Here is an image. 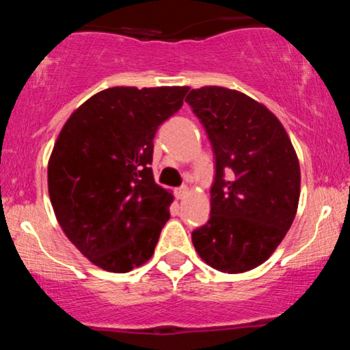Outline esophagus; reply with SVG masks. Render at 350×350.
I'll return each instance as SVG.
<instances>
[{
  "instance_id": "esophagus-1",
  "label": "esophagus",
  "mask_w": 350,
  "mask_h": 350,
  "mask_svg": "<svg viewBox=\"0 0 350 350\" xmlns=\"http://www.w3.org/2000/svg\"><path fill=\"white\" fill-rule=\"evenodd\" d=\"M189 193V189H187L186 186H183V187H178V189H174V196H176V199H184L186 198V194Z\"/></svg>"
}]
</instances>
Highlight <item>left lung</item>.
<instances>
[{
  "label": "left lung",
  "instance_id": "obj_1",
  "mask_svg": "<svg viewBox=\"0 0 350 350\" xmlns=\"http://www.w3.org/2000/svg\"><path fill=\"white\" fill-rule=\"evenodd\" d=\"M186 103L216 156L211 217L193 232V244L217 271H251L278 249L297 213L301 167L294 146L266 106L236 90L199 88Z\"/></svg>",
  "mask_w": 350,
  "mask_h": 350
}]
</instances>
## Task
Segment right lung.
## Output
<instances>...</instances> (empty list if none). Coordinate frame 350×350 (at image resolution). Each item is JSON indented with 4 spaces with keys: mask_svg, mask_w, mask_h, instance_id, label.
<instances>
[{
    "mask_svg": "<svg viewBox=\"0 0 350 350\" xmlns=\"http://www.w3.org/2000/svg\"><path fill=\"white\" fill-rule=\"evenodd\" d=\"M187 86L107 88L69 116L48 163V191L66 237L94 266L133 271L154 254L172 194L154 183L157 128Z\"/></svg>",
    "mask_w": 350,
    "mask_h": 350,
    "instance_id": "obj_1",
    "label": "right lung"
}]
</instances>
